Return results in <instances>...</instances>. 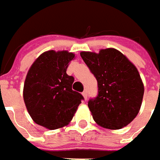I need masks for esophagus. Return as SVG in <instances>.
Returning a JSON list of instances; mask_svg holds the SVG:
<instances>
[{"label":"esophagus","instance_id":"34e87169","mask_svg":"<svg viewBox=\"0 0 160 160\" xmlns=\"http://www.w3.org/2000/svg\"><path fill=\"white\" fill-rule=\"evenodd\" d=\"M83 98H84V100L86 101V99H87V91H86V90H84L83 92Z\"/></svg>","mask_w":160,"mask_h":160}]
</instances>
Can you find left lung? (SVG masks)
<instances>
[{"mask_svg":"<svg viewBox=\"0 0 160 160\" xmlns=\"http://www.w3.org/2000/svg\"><path fill=\"white\" fill-rule=\"evenodd\" d=\"M80 55L98 82V95L88 102L94 121L111 130L130 124L139 113L144 93L136 67L113 48Z\"/></svg>","mask_w":160,"mask_h":160,"instance_id":"obj_1","label":"left lung"}]
</instances>
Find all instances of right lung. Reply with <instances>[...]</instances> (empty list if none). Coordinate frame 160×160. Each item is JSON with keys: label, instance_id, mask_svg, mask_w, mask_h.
<instances>
[{"label": "right lung", "instance_id": "add662e5", "mask_svg": "<svg viewBox=\"0 0 160 160\" xmlns=\"http://www.w3.org/2000/svg\"><path fill=\"white\" fill-rule=\"evenodd\" d=\"M75 54L68 51H48L29 68L23 98L32 119L50 130L69 124L83 95L72 90L74 77L67 74Z\"/></svg>", "mask_w": 160, "mask_h": 160}]
</instances>
